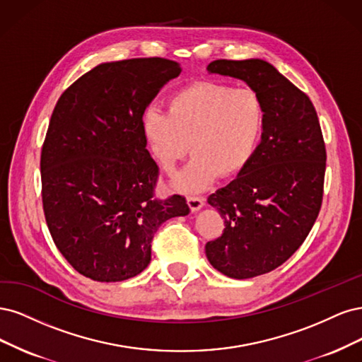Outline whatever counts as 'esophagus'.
Listing matches in <instances>:
<instances>
[{"mask_svg":"<svg viewBox=\"0 0 362 362\" xmlns=\"http://www.w3.org/2000/svg\"><path fill=\"white\" fill-rule=\"evenodd\" d=\"M186 202H188V206L192 212L200 211V209L204 206V198L202 197H188L186 198Z\"/></svg>","mask_w":362,"mask_h":362,"instance_id":"34e87169","label":"esophagus"}]
</instances>
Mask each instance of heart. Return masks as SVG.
Listing matches in <instances>:
<instances>
[{
    "label": "heart",
    "instance_id": "heart-1",
    "mask_svg": "<svg viewBox=\"0 0 362 362\" xmlns=\"http://www.w3.org/2000/svg\"><path fill=\"white\" fill-rule=\"evenodd\" d=\"M263 124L264 107L257 91L212 81L174 93L167 114L148 110L143 117L151 155L165 173H173L191 148L194 158L173 180L182 192H200L218 176L240 173L255 153Z\"/></svg>",
    "mask_w": 362,
    "mask_h": 362
}]
</instances>
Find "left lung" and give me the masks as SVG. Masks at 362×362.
<instances>
[{
    "label": "left lung",
    "instance_id": "obj_1",
    "mask_svg": "<svg viewBox=\"0 0 362 362\" xmlns=\"http://www.w3.org/2000/svg\"><path fill=\"white\" fill-rule=\"evenodd\" d=\"M209 74L243 81L264 107L262 141L235 180L209 195L224 231L206 243L207 260L230 278L271 272L288 260L319 215L325 141L310 98L260 58L215 60Z\"/></svg>",
    "mask_w": 362,
    "mask_h": 362
}]
</instances>
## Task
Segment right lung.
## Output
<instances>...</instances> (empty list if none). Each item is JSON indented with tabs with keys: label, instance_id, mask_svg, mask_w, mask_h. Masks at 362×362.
<instances>
[{
	"label": "right lung",
	"instance_id": "add662e5",
	"mask_svg": "<svg viewBox=\"0 0 362 362\" xmlns=\"http://www.w3.org/2000/svg\"><path fill=\"white\" fill-rule=\"evenodd\" d=\"M180 72L159 57L102 63L55 105L40 156L43 212L58 251L95 281L141 274L159 226L189 214L182 195L155 198L159 168L143 129L148 103Z\"/></svg>",
	"mask_w": 362,
	"mask_h": 362
}]
</instances>
